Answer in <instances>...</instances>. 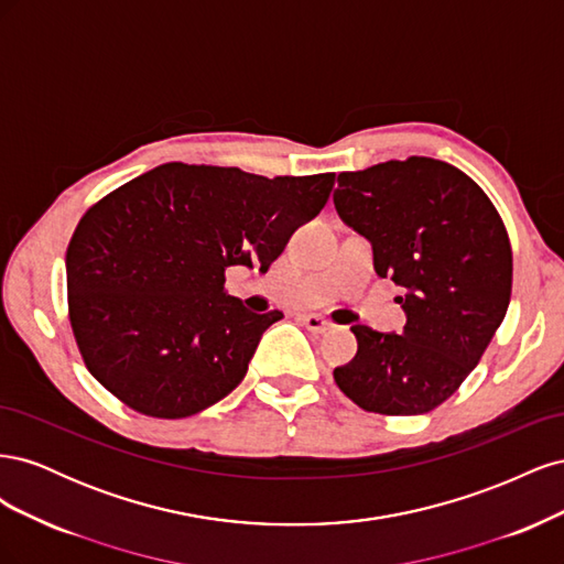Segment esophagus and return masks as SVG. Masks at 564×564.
<instances>
[{
    "instance_id": "34e87169",
    "label": "esophagus",
    "mask_w": 564,
    "mask_h": 564,
    "mask_svg": "<svg viewBox=\"0 0 564 564\" xmlns=\"http://www.w3.org/2000/svg\"><path fill=\"white\" fill-rule=\"evenodd\" d=\"M299 322L303 324L305 329H311L313 334H327V332L334 327V324H332L329 319H324V317H319V315H301Z\"/></svg>"
}]
</instances>
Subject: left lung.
Segmentation results:
<instances>
[{
	"label": "left lung",
	"instance_id": "8db88e82",
	"mask_svg": "<svg viewBox=\"0 0 564 564\" xmlns=\"http://www.w3.org/2000/svg\"><path fill=\"white\" fill-rule=\"evenodd\" d=\"M336 212L373 247V268L404 294L402 334L365 324L334 381L365 412L425 414L452 398L501 327L513 289V251L485 191L433 158L338 174Z\"/></svg>",
	"mask_w": 564,
	"mask_h": 564
}]
</instances>
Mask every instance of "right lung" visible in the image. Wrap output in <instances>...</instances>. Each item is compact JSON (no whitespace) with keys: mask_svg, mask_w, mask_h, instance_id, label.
<instances>
[{"mask_svg":"<svg viewBox=\"0 0 564 564\" xmlns=\"http://www.w3.org/2000/svg\"><path fill=\"white\" fill-rule=\"evenodd\" d=\"M334 178L169 162L98 199L65 253L67 315L91 377L152 419L224 400L282 319L228 296L226 270H268Z\"/></svg>","mask_w":564,"mask_h":564,"instance_id":"obj_1","label":"right lung"}]
</instances>
